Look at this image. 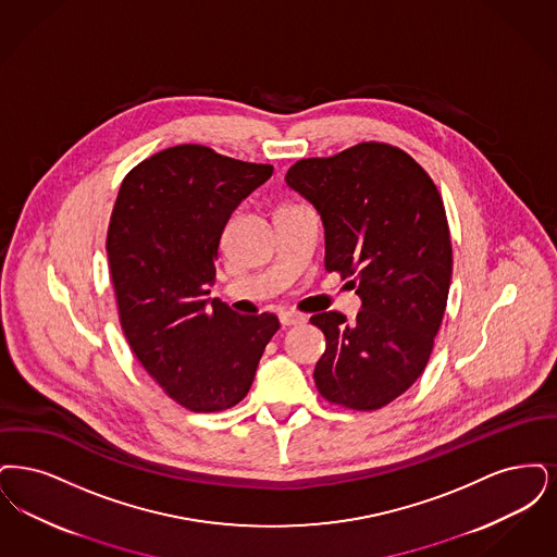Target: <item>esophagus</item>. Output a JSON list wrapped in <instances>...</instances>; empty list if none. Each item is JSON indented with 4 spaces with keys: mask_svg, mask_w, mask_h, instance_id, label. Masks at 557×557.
<instances>
[{
    "mask_svg": "<svg viewBox=\"0 0 557 557\" xmlns=\"http://www.w3.org/2000/svg\"><path fill=\"white\" fill-rule=\"evenodd\" d=\"M278 318H281V324H283V326H293V324L306 322V315L297 314V312H283Z\"/></svg>",
    "mask_w": 557,
    "mask_h": 557,
    "instance_id": "34e87169",
    "label": "esophagus"
}]
</instances>
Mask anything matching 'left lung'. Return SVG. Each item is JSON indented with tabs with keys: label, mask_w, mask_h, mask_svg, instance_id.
Wrapping results in <instances>:
<instances>
[{
	"label": "left lung",
	"mask_w": 557,
	"mask_h": 557,
	"mask_svg": "<svg viewBox=\"0 0 557 557\" xmlns=\"http://www.w3.org/2000/svg\"><path fill=\"white\" fill-rule=\"evenodd\" d=\"M285 178L324 222V268L362 297L351 324L341 312L310 318L326 337L318 393L381 410L424 372L447 308L454 251L441 194L410 153L381 141L304 158Z\"/></svg>",
	"instance_id": "obj_1"
}]
</instances>
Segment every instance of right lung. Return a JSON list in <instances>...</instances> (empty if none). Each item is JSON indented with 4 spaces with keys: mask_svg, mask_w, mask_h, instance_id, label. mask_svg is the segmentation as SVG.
<instances>
[{
    "mask_svg": "<svg viewBox=\"0 0 557 557\" xmlns=\"http://www.w3.org/2000/svg\"><path fill=\"white\" fill-rule=\"evenodd\" d=\"M272 170L185 144L149 156L122 181L106 239L122 333L187 410L237 406L281 329L274 314H235L206 299L228 218Z\"/></svg>",
    "mask_w": 557,
    "mask_h": 557,
    "instance_id": "right-lung-1",
    "label": "right lung"
}]
</instances>
